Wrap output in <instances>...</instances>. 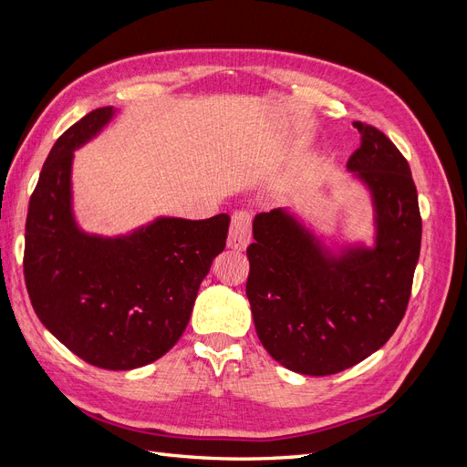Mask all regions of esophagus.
<instances>
[{
  "label": "esophagus",
  "instance_id": "34e87169",
  "mask_svg": "<svg viewBox=\"0 0 467 467\" xmlns=\"http://www.w3.org/2000/svg\"><path fill=\"white\" fill-rule=\"evenodd\" d=\"M251 214L245 210H239L232 216V225H230V235H228V245L232 249L242 251L249 245L251 242Z\"/></svg>",
  "mask_w": 467,
  "mask_h": 467
}]
</instances>
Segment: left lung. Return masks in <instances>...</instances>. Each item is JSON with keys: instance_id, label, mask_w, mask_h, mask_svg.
Wrapping results in <instances>:
<instances>
[{"instance_id": "obj_1", "label": "left lung", "mask_w": 467, "mask_h": 467, "mask_svg": "<svg viewBox=\"0 0 467 467\" xmlns=\"http://www.w3.org/2000/svg\"><path fill=\"white\" fill-rule=\"evenodd\" d=\"M360 146L347 167L370 187L374 249L331 257L285 210L253 222L245 294L259 341L276 362L329 376L368 358L398 329L420 253V212L407 160L391 140L355 122Z\"/></svg>"}]
</instances>
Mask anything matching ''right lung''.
<instances>
[{
  "label": "right lung",
  "instance_id": "right-lung-1",
  "mask_svg": "<svg viewBox=\"0 0 467 467\" xmlns=\"http://www.w3.org/2000/svg\"><path fill=\"white\" fill-rule=\"evenodd\" d=\"M110 117L112 107L95 109L56 140L31 194L23 273L35 314L64 347L97 368L132 370L185 331L230 216L161 218L117 239L81 234L69 206L74 150Z\"/></svg>",
  "mask_w": 467,
  "mask_h": 467
}]
</instances>
